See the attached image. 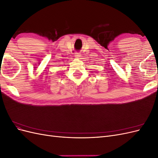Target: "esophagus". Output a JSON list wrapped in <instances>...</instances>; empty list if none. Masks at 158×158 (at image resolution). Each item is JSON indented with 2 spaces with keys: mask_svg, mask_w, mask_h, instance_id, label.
Wrapping results in <instances>:
<instances>
[{
  "mask_svg": "<svg viewBox=\"0 0 158 158\" xmlns=\"http://www.w3.org/2000/svg\"><path fill=\"white\" fill-rule=\"evenodd\" d=\"M74 56H76V57H80V54L79 53V52H75V54H74Z\"/></svg>",
  "mask_w": 158,
  "mask_h": 158,
  "instance_id": "34e87169",
  "label": "esophagus"
}]
</instances>
